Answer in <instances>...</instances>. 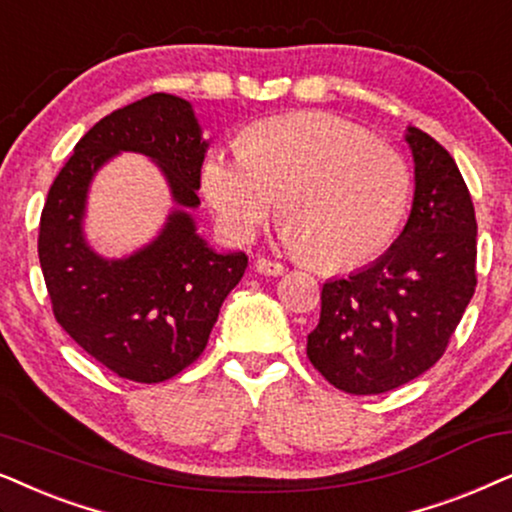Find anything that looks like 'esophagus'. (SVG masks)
<instances>
[{"instance_id":"esophagus-1","label":"esophagus","mask_w":512,"mask_h":512,"mask_svg":"<svg viewBox=\"0 0 512 512\" xmlns=\"http://www.w3.org/2000/svg\"><path fill=\"white\" fill-rule=\"evenodd\" d=\"M255 269L260 271L264 276H283L285 274V267L281 262H274V260H267V257H260V260L255 262Z\"/></svg>"}]
</instances>
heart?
I'll return each instance as SVG.
<instances>
[{"mask_svg": "<svg viewBox=\"0 0 512 512\" xmlns=\"http://www.w3.org/2000/svg\"><path fill=\"white\" fill-rule=\"evenodd\" d=\"M203 192L231 241H250L281 196L288 248L325 271L370 264L395 241L412 201L403 156L325 112L264 119L241 147L210 149Z\"/></svg>", "mask_w": 512, "mask_h": 512, "instance_id": "1", "label": "heart"}]
</instances>
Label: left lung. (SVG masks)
I'll return each instance as SVG.
<instances>
[{
	"label": "left lung",
	"mask_w": 512,
	"mask_h": 512,
	"mask_svg": "<svg viewBox=\"0 0 512 512\" xmlns=\"http://www.w3.org/2000/svg\"><path fill=\"white\" fill-rule=\"evenodd\" d=\"M414 201L391 248L320 292L306 356L332 386L377 395L438 363L473 297L478 222L470 192L440 142L410 126Z\"/></svg>",
	"instance_id": "8db88e82"
}]
</instances>
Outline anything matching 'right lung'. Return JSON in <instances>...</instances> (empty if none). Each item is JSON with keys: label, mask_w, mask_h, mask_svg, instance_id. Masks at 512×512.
Listing matches in <instances>:
<instances>
[{"label": "right lung", "mask_w": 512, "mask_h": 512, "mask_svg": "<svg viewBox=\"0 0 512 512\" xmlns=\"http://www.w3.org/2000/svg\"><path fill=\"white\" fill-rule=\"evenodd\" d=\"M119 151L145 153L176 201L160 236L121 261L100 258L83 236L94 173ZM208 142L187 100L152 93L100 119L77 142L46 196L39 262L53 316L107 370L159 384L206 349L220 306L248 267L245 252H217L196 234Z\"/></svg>", "instance_id": "add662e5"}]
</instances>
